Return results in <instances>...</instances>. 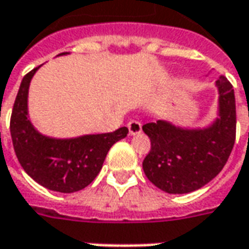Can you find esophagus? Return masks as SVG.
I'll list each match as a JSON object with an SVG mask.
<instances>
[{
	"label": "esophagus",
	"mask_w": 249,
	"mask_h": 249,
	"mask_svg": "<svg viewBox=\"0 0 249 249\" xmlns=\"http://www.w3.org/2000/svg\"><path fill=\"white\" fill-rule=\"evenodd\" d=\"M128 134L130 135H137L140 134L142 131V124L138 121H131L128 122Z\"/></svg>",
	"instance_id": "obj_1"
}]
</instances>
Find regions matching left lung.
<instances>
[{
    "label": "left lung",
    "mask_w": 249,
    "mask_h": 249,
    "mask_svg": "<svg viewBox=\"0 0 249 249\" xmlns=\"http://www.w3.org/2000/svg\"><path fill=\"white\" fill-rule=\"evenodd\" d=\"M217 118L206 127H181L169 121L142 126L150 152L142 162L154 186L168 194H188L206 186L222 171L236 138V100L224 75L215 81Z\"/></svg>",
    "instance_id": "left-lung-1"
}]
</instances>
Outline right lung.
Listing matches in <instances>:
<instances>
[{"label":"right lung","instance_id":"1","mask_svg":"<svg viewBox=\"0 0 249 249\" xmlns=\"http://www.w3.org/2000/svg\"><path fill=\"white\" fill-rule=\"evenodd\" d=\"M39 68L24 77L15 100L10 118L13 147L23 169L36 183L56 193H75L96 179L108 150L115 142L124 138L128 130L121 127L114 133L73 138H55L40 133L34 126L28 111L31 80Z\"/></svg>","mask_w":249,"mask_h":249}]
</instances>
